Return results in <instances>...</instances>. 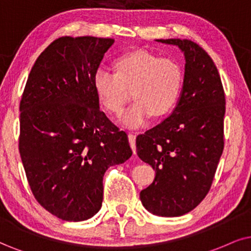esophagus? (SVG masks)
Listing matches in <instances>:
<instances>
[{"instance_id": "34e87169", "label": "esophagus", "mask_w": 251, "mask_h": 251, "mask_svg": "<svg viewBox=\"0 0 251 251\" xmlns=\"http://www.w3.org/2000/svg\"><path fill=\"white\" fill-rule=\"evenodd\" d=\"M135 134H133V133H128V141H129V145H131L132 147V151L133 153L135 154Z\"/></svg>"}]
</instances>
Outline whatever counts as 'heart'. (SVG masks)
<instances>
[{
  "label": "heart",
  "mask_w": 251,
  "mask_h": 251,
  "mask_svg": "<svg viewBox=\"0 0 251 251\" xmlns=\"http://www.w3.org/2000/svg\"><path fill=\"white\" fill-rule=\"evenodd\" d=\"M112 67L115 74L104 69L94 73L93 89L102 109L116 117L123 113L131 90L135 102L123 116L126 127H141L151 116L163 118L178 103L184 71L176 60L147 50H132L117 56Z\"/></svg>",
  "instance_id": "1"
}]
</instances>
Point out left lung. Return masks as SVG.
Here are the masks:
<instances>
[{"label":"left lung","mask_w":251,"mask_h":251,"mask_svg":"<svg viewBox=\"0 0 251 251\" xmlns=\"http://www.w3.org/2000/svg\"><path fill=\"white\" fill-rule=\"evenodd\" d=\"M185 56L182 95L171 115L136 136V154L155 170L140 192L142 205L160 217H180L210 191L224 151L225 91L211 56L191 40L157 39Z\"/></svg>","instance_id":"8db88e82"}]
</instances>
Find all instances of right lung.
<instances>
[{"label": "right lung", "instance_id": "add662e5", "mask_svg": "<svg viewBox=\"0 0 251 251\" xmlns=\"http://www.w3.org/2000/svg\"><path fill=\"white\" fill-rule=\"evenodd\" d=\"M115 40L61 37L34 62L22 96L20 153L37 201L66 221L100 210L107 168L132 155L128 138L100 110L93 75Z\"/></svg>", "mask_w": 251, "mask_h": 251}]
</instances>
